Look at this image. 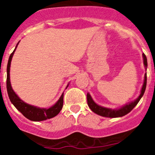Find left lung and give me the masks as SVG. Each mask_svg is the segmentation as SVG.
<instances>
[{
    "label": "left lung",
    "mask_w": 155,
    "mask_h": 155,
    "mask_svg": "<svg viewBox=\"0 0 155 155\" xmlns=\"http://www.w3.org/2000/svg\"><path fill=\"white\" fill-rule=\"evenodd\" d=\"M143 64H144V67L147 69V57L145 56L144 53H143ZM146 85H147V74H145L144 75V81H143V84L142 86L141 91H140V94L138 96V98L136 100H134V102H130V103H128L127 105H124L120 107V109H109V108H105L102 107L101 105H98V104H96L94 102V100L92 99L91 96L90 95L89 93L87 94V105L89 106V108L91 109V110L92 112H94V113L99 115L101 116H104V117H109V118H115V117H121V116H124L125 115H127V113H129L134 109L137 103L139 102V101L140 100V98H142V96L144 94L145 89H146Z\"/></svg>",
    "instance_id": "8db88e82"
}]
</instances>
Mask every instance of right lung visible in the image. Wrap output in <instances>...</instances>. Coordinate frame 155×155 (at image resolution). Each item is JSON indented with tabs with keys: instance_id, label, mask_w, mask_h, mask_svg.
<instances>
[{
	"instance_id": "right-lung-1",
	"label": "right lung",
	"mask_w": 155,
	"mask_h": 155,
	"mask_svg": "<svg viewBox=\"0 0 155 155\" xmlns=\"http://www.w3.org/2000/svg\"><path fill=\"white\" fill-rule=\"evenodd\" d=\"M18 44L13 53L9 57L8 66H7V91H8V97L10 98L11 102L15 105V107L19 112L22 113L25 117H26L27 119L31 120V121H42V120H46L47 119L53 118L57 115H58V113L62 109L63 104H64V93L61 94V98H59L58 101L53 106H51L49 109H44V108H39L37 106H34V105L25 103L18 96L15 92L14 91V90L12 89L10 81V67L12 57H13L14 53L17 48ZM68 85H69V84H68L67 87H68Z\"/></svg>"
}]
</instances>
